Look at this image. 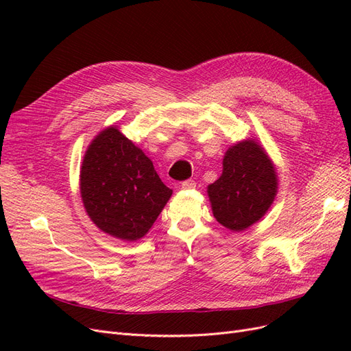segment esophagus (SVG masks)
<instances>
[{
  "label": "esophagus",
  "mask_w": 351,
  "mask_h": 351,
  "mask_svg": "<svg viewBox=\"0 0 351 351\" xmlns=\"http://www.w3.org/2000/svg\"><path fill=\"white\" fill-rule=\"evenodd\" d=\"M182 187L186 190H193L196 187V183L193 182V180H186V182L182 183Z\"/></svg>",
  "instance_id": "34e87169"
}]
</instances>
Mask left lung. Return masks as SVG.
Masks as SVG:
<instances>
[{
    "instance_id": "1",
    "label": "left lung",
    "mask_w": 351,
    "mask_h": 351,
    "mask_svg": "<svg viewBox=\"0 0 351 351\" xmlns=\"http://www.w3.org/2000/svg\"><path fill=\"white\" fill-rule=\"evenodd\" d=\"M278 192L274 162L256 139L230 146L222 174L208 186L212 214L231 231H244L267 214Z\"/></svg>"
}]
</instances>
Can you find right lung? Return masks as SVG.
Segmentation results:
<instances>
[{
    "mask_svg": "<svg viewBox=\"0 0 351 351\" xmlns=\"http://www.w3.org/2000/svg\"><path fill=\"white\" fill-rule=\"evenodd\" d=\"M141 147L110 125L84 152L80 196L92 222L124 241H136L151 230L171 197Z\"/></svg>",
    "mask_w": 351,
    "mask_h": 351,
    "instance_id": "add662e5",
    "label": "right lung"
}]
</instances>
